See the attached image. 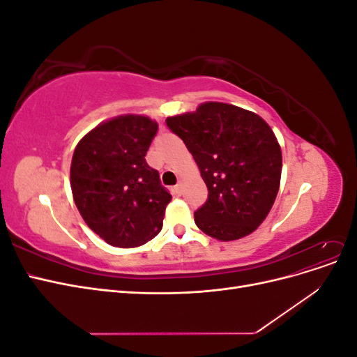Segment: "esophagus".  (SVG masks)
<instances>
[{"label":"esophagus","mask_w":357,"mask_h":357,"mask_svg":"<svg viewBox=\"0 0 357 357\" xmlns=\"http://www.w3.org/2000/svg\"><path fill=\"white\" fill-rule=\"evenodd\" d=\"M172 190H174L176 195H181V193H183V183H178V185L172 188Z\"/></svg>","instance_id":"obj_1"}]
</instances>
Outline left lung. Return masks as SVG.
Wrapping results in <instances>:
<instances>
[{
  "mask_svg": "<svg viewBox=\"0 0 357 357\" xmlns=\"http://www.w3.org/2000/svg\"><path fill=\"white\" fill-rule=\"evenodd\" d=\"M167 126L186 144L208 189L193 214L198 228L220 241L252 234L271 210L282 177L273 129L257 114L223 102L168 117Z\"/></svg>",
  "mask_w": 357,
  "mask_h": 357,
  "instance_id": "left-lung-1",
  "label": "left lung"
}]
</instances>
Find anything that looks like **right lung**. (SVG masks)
Instances as JSON below:
<instances>
[{"label":"right lung","mask_w":357,"mask_h":357,"mask_svg":"<svg viewBox=\"0 0 357 357\" xmlns=\"http://www.w3.org/2000/svg\"><path fill=\"white\" fill-rule=\"evenodd\" d=\"M156 132L158 123L149 117L119 116L92 129L74 150V202L110 245H142L162 229L171 193L146 162Z\"/></svg>","instance_id":"1"}]
</instances>
